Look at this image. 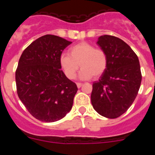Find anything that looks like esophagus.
<instances>
[{
	"label": "esophagus",
	"instance_id": "34e87169",
	"mask_svg": "<svg viewBox=\"0 0 155 155\" xmlns=\"http://www.w3.org/2000/svg\"><path fill=\"white\" fill-rule=\"evenodd\" d=\"M82 83H78H78H77V86H78V88H80L82 86Z\"/></svg>",
	"mask_w": 155,
	"mask_h": 155
}]
</instances>
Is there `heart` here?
<instances>
[{
    "label": "heart",
    "instance_id": "b5f03b06",
    "mask_svg": "<svg viewBox=\"0 0 155 155\" xmlns=\"http://www.w3.org/2000/svg\"><path fill=\"white\" fill-rule=\"evenodd\" d=\"M60 65L69 79L76 77L79 68H82L80 78L90 79L97 78L105 72L107 68V56L101 49H95L87 42H79L69 49V55L63 53L60 57Z\"/></svg>",
    "mask_w": 155,
    "mask_h": 155
}]
</instances>
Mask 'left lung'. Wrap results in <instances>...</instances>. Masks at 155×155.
I'll use <instances>...</instances> for the list:
<instances>
[{"mask_svg": "<svg viewBox=\"0 0 155 155\" xmlns=\"http://www.w3.org/2000/svg\"><path fill=\"white\" fill-rule=\"evenodd\" d=\"M97 44L107 56V68L92 84L93 108L98 114L115 119L130 107L141 83L137 56L124 41L113 35H102Z\"/></svg>", "mask_w": 155, "mask_h": 155, "instance_id": "1", "label": "left lung"}]
</instances>
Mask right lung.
I'll use <instances>...</instances> for the list:
<instances>
[{"label": "right lung", "instance_id": "obj_1", "mask_svg": "<svg viewBox=\"0 0 155 155\" xmlns=\"http://www.w3.org/2000/svg\"><path fill=\"white\" fill-rule=\"evenodd\" d=\"M71 43L57 35H43L31 42L19 59L18 95L30 114L40 121L56 122L71 110L78 87L61 71L59 61Z\"/></svg>", "mask_w": 155, "mask_h": 155}]
</instances>
